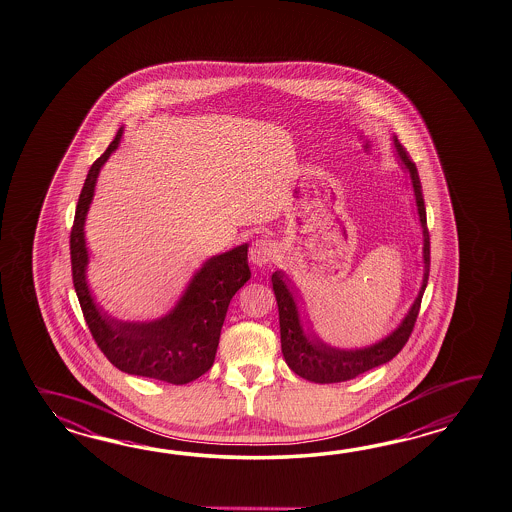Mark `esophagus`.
<instances>
[{
    "label": "esophagus",
    "instance_id": "esophagus-1",
    "mask_svg": "<svg viewBox=\"0 0 512 512\" xmlns=\"http://www.w3.org/2000/svg\"><path fill=\"white\" fill-rule=\"evenodd\" d=\"M273 244L270 240H255L250 248V261L257 268H264L273 259Z\"/></svg>",
    "mask_w": 512,
    "mask_h": 512
}]
</instances>
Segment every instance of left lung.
I'll use <instances>...</instances> for the list:
<instances>
[{
  "mask_svg": "<svg viewBox=\"0 0 512 512\" xmlns=\"http://www.w3.org/2000/svg\"><path fill=\"white\" fill-rule=\"evenodd\" d=\"M395 156L402 171L408 172L417 207V216L422 231V283L419 294L411 303L408 314L402 318L395 330H391L382 340L375 341L365 347L354 349H341L334 347L325 340L319 338L318 332L312 327V323L303 321L301 305H305L301 292L294 281L283 272L275 270L272 273L273 294L279 307V327H281V349H283L284 362L296 373L308 382L316 384H334L345 382L354 376L362 375L369 369H375L378 365L387 364L393 360L400 349L406 345L409 334L415 325V319L419 316L422 294L428 284L430 273V235L426 228V207L422 198L421 180L415 163L409 159L408 152L400 145L397 136H393Z\"/></svg>",
  "mask_w": 512,
  "mask_h": 512,
  "instance_id": "1",
  "label": "left lung"
}]
</instances>
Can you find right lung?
Listing matches in <instances>:
<instances>
[{
  "label": "right lung",
  "instance_id": "right-lung-1",
  "mask_svg": "<svg viewBox=\"0 0 512 512\" xmlns=\"http://www.w3.org/2000/svg\"><path fill=\"white\" fill-rule=\"evenodd\" d=\"M123 132L125 126L117 130L103 156L91 165L80 191L69 240L73 284L91 336L117 369L182 386L207 373L215 362L229 301L251 277L248 242L209 257L193 273L174 307L159 318L125 321L106 312L88 284L90 251L84 228L97 178L121 145Z\"/></svg>",
  "mask_w": 512,
  "mask_h": 512
}]
</instances>
